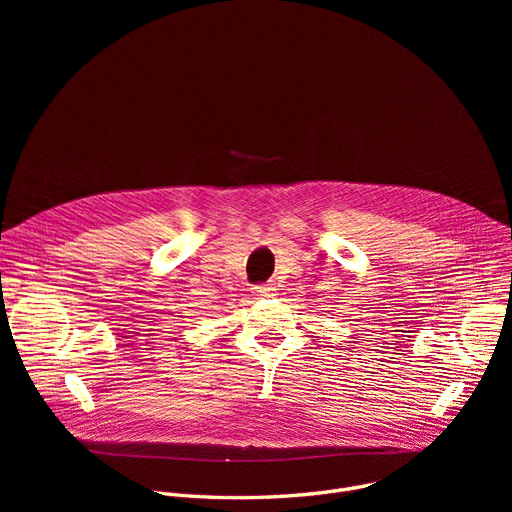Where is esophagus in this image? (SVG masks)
<instances>
[{
  "instance_id": "1",
  "label": "esophagus",
  "mask_w": 512,
  "mask_h": 512,
  "mask_svg": "<svg viewBox=\"0 0 512 512\" xmlns=\"http://www.w3.org/2000/svg\"><path fill=\"white\" fill-rule=\"evenodd\" d=\"M253 291H255L257 296H263V298L273 296V287H271V283H259V285H255V287H253Z\"/></svg>"
}]
</instances>
